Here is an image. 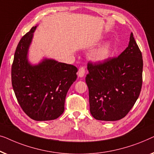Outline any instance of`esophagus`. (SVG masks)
<instances>
[{
  "label": "esophagus",
  "mask_w": 154,
  "mask_h": 154,
  "mask_svg": "<svg viewBox=\"0 0 154 154\" xmlns=\"http://www.w3.org/2000/svg\"><path fill=\"white\" fill-rule=\"evenodd\" d=\"M86 70H85V68L84 67H81L78 70V76L79 77H83L85 75Z\"/></svg>",
  "instance_id": "34e87169"
}]
</instances>
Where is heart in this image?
I'll return each mask as SVG.
<instances>
[{
    "label": "heart",
    "mask_w": 154,
    "mask_h": 154,
    "mask_svg": "<svg viewBox=\"0 0 154 154\" xmlns=\"http://www.w3.org/2000/svg\"><path fill=\"white\" fill-rule=\"evenodd\" d=\"M112 51L111 42H107L97 49L93 54V59L96 62L105 61L109 58Z\"/></svg>",
    "instance_id": "b5f03b06"
}]
</instances>
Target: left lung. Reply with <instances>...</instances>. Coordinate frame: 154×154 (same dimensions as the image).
I'll return each mask as SVG.
<instances>
[{"label": "left lung", "instance_id": "8db88e82", "mask_svg": "<svg viewBox=\"0 0 154 154\" xmlns=\"http://www.w3.org/2000/svg\"><path fill=\"white\" fill-rule=\"evenodd\" d=\"M142 55L133 33L128 46L117 57L88 62L86 83L90 112L97 120H120L135 105L142 85Z\"/></svg>", "mask_w": 154, "mask_h": 154}]
</instances>
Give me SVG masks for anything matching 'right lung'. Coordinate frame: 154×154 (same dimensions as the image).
I'll return each mask as SVG.
<instances>
[{
  "label": "right lung",
  "mask_w": 154,
  "mask_h": 154,
  "mask_svg": "<svg viewBox=\"0 0 154 154\" xmlns=\"http://www.w3.org/2000/svg\"><path fill=\"white\" fill-rule=\"evenodd\" d=\"M37 26L32 27L19 41L12 66V84L17 101L32 119L49 121L64 112L69 88L77 79L72 65L44 58L31 65L28 52Z\"/></svg>",
  "instance_id": "add662e5"
}]
</instances>
